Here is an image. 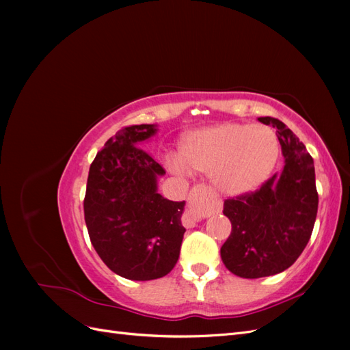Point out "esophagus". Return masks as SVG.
<instances>
[{"label":"esophagus","instance_id":"34e87169","mask_svg":"<svg viewBox=\"0 0 350 350\" xmlns=\"http://www.w3.org/2000/svg\"><path fill=\"white\" fill-rule=\"evenodd\" d=\"M184 219H185V224L188 228H193L196 226V224L198 221V216L194 213L193 210H188L187 213L184 215Z\"/></svg>","mask_w":350,"mask_h":350}]
</instances>
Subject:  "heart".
Returning a JSON list of instances; mask_svg holds the SVG:
<instances>
[{"label": "heart", "instance_id": "1", "mask_svg": "<svg viewBox=\"0 0 350 350\" xmlns=\"http://www.w3.org/2000/svg\"><path fill=\"white\" fill-rule=\"evenodd\" d=\"M278 157V137L269 126L225 122L185 134L169 165L176 174L185 166L208 172L216 191L242 196L267 181Z\"/></svg>", "mask_w": 350, "mask_h": 350}]
</instances>
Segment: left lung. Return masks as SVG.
I'll use <instances>...</instances> for the list:
<instances>
[{"label": "left lung", "mask_w": 350, "mask_h": 350, "mask_svg": "<svg viewBox=\"0 0 350 350\" xmlns=\"http://www.w3.org/2000/svg\"><path fill=\"white\" fill-rule=\"evenodd\" d=\"M284 166L256 193L229 198L224 215L232 232L220 248L226 269L243 279L273 276L289 269L308 243L319 210L314 161L288 126L271 116Z\"/></svg>", "instance_id": "obj_1"}]
</instances>
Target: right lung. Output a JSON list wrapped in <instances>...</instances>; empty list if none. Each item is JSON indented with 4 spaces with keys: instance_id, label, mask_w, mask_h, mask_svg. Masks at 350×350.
I'll list each match as a JSON object with an SVG mask.
<instances>
[{
    "instance_id": "obj_1",
    "label": "right lung",
    "mask_w": 350,
    "mask_h": 350,
    "mask_svg": "<svg viewBox=\"0 0 350 350\" xmlns=\"http://www.w3.org/2000/svg\"><path fill=\"white\" fill-rule=\"evenodd\" d=\"M156 133L154 124L125 126L105 143L89 169L84 220L92 245L113 273L130 280L166 276L185 234V201L157 193L165 169L140 147Z\"/></svg>"
}]
</instances>
